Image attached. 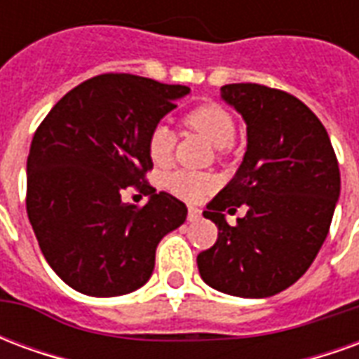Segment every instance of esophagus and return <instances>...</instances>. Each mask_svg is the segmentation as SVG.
I'll return each instance as SVG.
<instances>
[{"label":"esophagus","instance_id":"1","mask_svg":"<svg viewBox=\"0 0 359 359\" xmlns=\"http://www.w3.org/2000/svg\"><path fill=\"white\" fill-rule=\"evenodd\" d=\"M200 217H202V211L198 210V208H188V221L190 223H194Z\"/></svg>","mask_w":359,"mask_h":359}]
</instances>
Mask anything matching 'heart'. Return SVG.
Returning <instances> with one entry per match:
<instances>
[{
    "label": "heart",
    "instance_id": "b5f03b06",
    "mask_svg": "<svg viewBox=\"0 0 359 359\" xmlns=\"http://www.w3.org/2000/svg\"><path fill=\"white\" fill-rule=\"evenodd\" d=\"M184 123L219 149L229 148L236 136L233 115L219 103L198 105L196 109L187 113ZM175 142H177L175 133L165 123L154 126L148 136L149 159L156 165L169 163L175 151ZM215 187H217V180L210 172L175 171L165 177V188L187 202H200L202 198L213 192Z\"/></svg>",
    "mask_w": 359,
    "mask_h": 359
}]
</instances>
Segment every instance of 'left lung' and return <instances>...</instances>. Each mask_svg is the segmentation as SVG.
<instances>
[{
  "label": "left lung",
  "mask_w": 359,
  "mask_h": 359,
  "mask_svg": "<svg viewBox=\"0 0 359 359\" xmlns=\"http://www.w3.org/2000/svg\"><path fill=\"white\" fill-rule=\"evenodd\" d=\"M221 97L246 121L248 148L233 180L203 211L217 242L198 254L203 283L241 298L278 294L308 271L329 234L340 171L329 134L298 97L262 84H226ZM246 205L231 227L223 210Z\"/></svg>",
  "instance_id": "8db88e82"
}]
</instances>
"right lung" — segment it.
<instances>
[{"mask_svg":"<svg viewBox=\"0 0 359 359\" xmlns=\"http://www.w3.org/2000/svg\"><path fill=\"white\" fill-rule=\"evenodd\" d=\"M190 92L125 73L84 81L34 133L27 161V213L46 262L88 296H121L148 283L156 248L187 219V205L146 180L148 136ZM150 194L138 208L122 190Z\"/></svg>","mask_w":359,"mask_h":359,"instance_id":"add662e5","label":"right lung"}]
</instances>
